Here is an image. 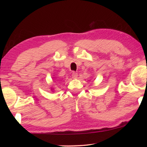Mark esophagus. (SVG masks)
Returning a JSON list of instances; mask_svg holds the SVG:
<instances>
[{
	"label": "esophagus",
	"instance_id": "1",
	"mask_svg": "<svg viewBox=\"0 0 147 147\" xmlns=\"http://www.w3.org/2000/svg\"><path fill=\"white\" fill-rule=\"evenodd\" d=\"M72 77H73V78L74 79H76L78 78V73H76V72H73V74H72Z\"/></svg>",
	"mask_w": 147,
	"mask_h": 147
}]
</instances>
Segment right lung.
Listing matches in <instances>:
<instances>
[{
  "label": "right lung",
  "mask_w": 147,
  "mask_h": 147,
  "mask_svg": "<svg viewBox=\"0 0 147 147\" xmlns=\"http://www.w3.org/2000/svg\"><path fill=\"white\" fill-rule=\"evenodd\" d=\"M53 89H53V88H51V90H53Z\"/></svg>",
  "instance_id": "obj_1"
}]
</instances>
